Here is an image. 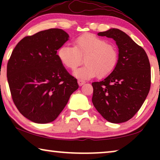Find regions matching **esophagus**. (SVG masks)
<instances>
[{"label": "esophagus", "instance_id": "34e87169", "mask_svg": "<svg viewBox=\"0 0 160 160\" xmlns=\"http://www.w3.org/2000/svg\"><path fill=\"white\" fill-rule=\"evenodd\" d=\"M85 83V81H83L82 79H78V84L79 86H82V85H83Z\"/></svg>", "mask_w": 160, "mask_h": 160}]
</instances>
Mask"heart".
<instances>
[{"label":"heart","mask_w":160,"mask_h":160,"mask_svg":"<svg viewBox=\"0 0 160 160\" xmlns=\"http://www.w3.org/2000/svg\"><path fill=\"white\" fill-rule=\"evenodd\" d=\"M61 63L70 70L76 68L84 58L85 65L73 72L82 79L98 76L106 77L114 71L119 60L117 47L92 33H84L75 38L73 47L63 45L58 51Z\"/></svg>","instance_id":"b5f03b06"}]
</instances>
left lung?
Masks as SVG:
<instances>
[{
	"label": "left lung",
	"mask_w": 160,
	"mask_h": 160,
	"mask_svg": "<svg viewBox=\"0 0 160 160\" xmlns=\"http://www.w3.org/2000/svg\"><path fill=\"white\" fill-rule=\"evenodd\" d=\"M98 35L116 41L119 60L110 75L92 84V101L105 119L111 123H122L134 117L149 92V60L145 50L122 30L111 28Z\"/></svg>",
	"instance_id": "left-lung-1"
}]
</instances>
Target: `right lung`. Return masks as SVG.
I'll list each match as a JSON object with an SVG mask.
<instances>
[{"mask_svg": "<svg viewBox=\"0 0 160 160\" xmlns=\"http://www.w3.org/2000/svg\"><path fill=\"white\" fill-rule=\"evenodd\" d=\"M69 36L58 28L26 36L17 43L7 64V79L15 106L38 124L55 120L78 88L57 52Z\"/></svg>", "mask_w": 160, "mask_h": 160, "instance_id": "obj_1", "label": "right lung"}]
</instances>
